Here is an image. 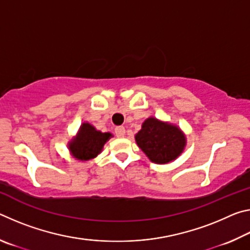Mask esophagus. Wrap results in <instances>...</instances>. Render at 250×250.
Here are the masks:
<instances>
[{"label": "esophagus", "mask_w": 250, "mask_h": 250, "mask_svg": "<svg viewBox=\"0 0 250 250\" xmlns=\"http://www.w3.org/2000/svg\"><path fill=\"white\" fill-rule=\"evenodd\" d=\"M115 133H116V137L117 138H124L125 137V126H116L115 129Z\"/></svg>", "instance_id": "obj_1"}]
</instances>
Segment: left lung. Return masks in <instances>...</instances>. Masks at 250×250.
I'll return each instance as SVG.
<instances>
[{"label":"left lung","mask_w":250,"mask_h":250,"mask_svg":"<svg viewBox=\"0 0 250 250\" xmlns=\"http://www.w3.org/2000/svg\"><path fill=\"white\" fill-rule=\"evenodd\" d=\"M135 141L152 162L166 164L175 160L185 146V137L175 125L149 118L135 135Z\"/></svg>","instance_id":"obj_1"}]
</instances>
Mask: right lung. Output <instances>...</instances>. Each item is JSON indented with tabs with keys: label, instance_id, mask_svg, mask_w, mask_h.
<instances>
[{
	"label": "right lung",
	"instance_id": "1",
	"mask_svg": "<svg viewBox=\"0 0 250 250\" xmlns=\"http://www.w3.org/2000/svg\"><path fill=\"white\" fill-rule=\"evenodd\" d=\"M110 137V133H103L97 131L91 125L83 124L80 126L77 138L70 142V152L78 160L87 161L94 159L100 153L104 145Z\"/></svg>",
	"mask_w": 250,
	"mask_h": 250
}]
</instances>
